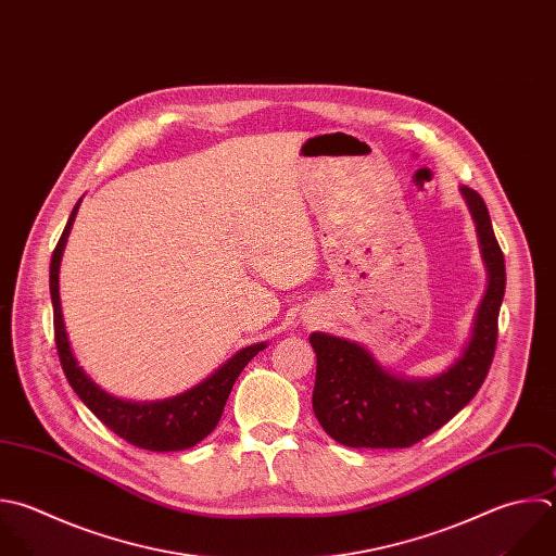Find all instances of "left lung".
Instances as JSON below:
<instances>
[{"label":"left lung","mask_w":556,"mask_h":556,"mask_svg":"<svg viewBox=\"0 0 556 556\" xmlns=\"http://www.w3.org/2000/svg\"><path fill=\"white\" fill-rule=\"evenodd\" d=\"M476 222L489 285L463 356L432 380H404L384 371L358 343L324 332L311 334L317 354L313 410L321 428L350 447H410L447 424L484 382L506 287L504 254L482 198L463 187Z\"/></svg>","instance_id":"left-lung-1"}]
</instances>
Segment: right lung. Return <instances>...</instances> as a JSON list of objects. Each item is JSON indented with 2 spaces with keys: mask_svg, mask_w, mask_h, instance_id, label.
<instances>
[{
  "mask_svg": "<svg viewBox=\"0 0 556 556\" xmlns=\"http://www.w3.org/2000/svg\"><path fill=\"white\" fill-rule=\"evenodd\" d=\"M78 206L80 202L72 211V217L54 248L52 265H50V293L54 304V339H56V350H59L63 371L70 384L74 387V391L78 393V397L91 408V413L128 443L143 450H152V452L187 450L215 430V426L222 419V413L235 380L239 378L243 367L261 350H265V343L243 348L208 380H204L202 384H198L195 389L178 397L141 404V402H124L119 397L109 395L83 371V367L74 358L70 339L65 332L63 311H61L59 269H61L63 250H65L72 224L76 219Z\"/></svg>",
  "mask_w": 556,
  "mask_h": 556,
  "instance_id": "add662e5",
  "label": "right lung"
}]
</instances>
